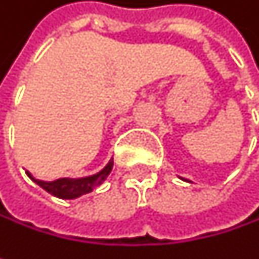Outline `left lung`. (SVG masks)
<instances>
[{"instance_id": "8db88e82", "label": "left lung", "mask_w": 259, "mask_h": 259, "mask_svg": "<svg viewBox=\"0 0 259 259\" xmlns=\"http://www.w3.org/2000/svg\"><path fill=\"white\" fill-rule=\"evenodd\" d=\"M180 179H181V177H180ZM181 180H184V179H181ZM186 181H189V180H186Z\"/></svg>"}]
</instances>
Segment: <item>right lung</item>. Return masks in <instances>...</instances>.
Here are the masks:
<instances>
[{"label":"right lung","instance_id":"right-lung-1","mask_svg":"<svg viewBox=\"0 0 259 259\" xmlns=\"http://www.w3.org/2000/svg\"><path fill=\"white\" fill-rule=\"evenodd\" d=\"M114 166V160L111 159L108 162V165L100 169L97 174L94 176H88V177H82V179H58L54 181H43L37 180L32 177L31 172L26 171V176L34 181L35 184H38L41 189H45L48 193L61 198V199H75L79 198L85 193L93 192L96 187H99L103 181L108 179V176L111 174Z\"/></svg>","mask_w":259,"mask_h":259}]
</instances>
